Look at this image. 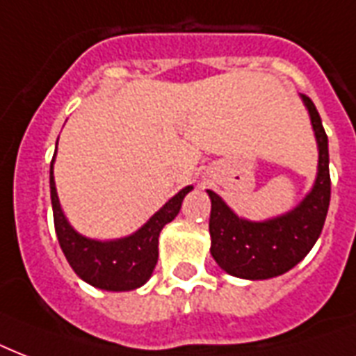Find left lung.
Segmentation results:
<instances>
[{"instance_id":"1","label":"left lung","mask_w":356,"mask_h":356,"mask_svg":"<svg viewBox=\"0 0 356 356\" xmlns=\"http://www.w3.org/2000/svg\"><path fill=\"white\" fill-rule=\"evenodd\" d=\"M301 96L312 118L319 148L318 178L310 195L286 216L250 222L239 219L219 195L208 191L211 256L234 277L264 280L290 271L310 252L323 230L330 202L329 139L314 102L307 95Z\"/></svg>"}]
</instances>
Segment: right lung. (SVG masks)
Masks as SVG:
<instances>
[{
  "label": "right lung",
  "instance_id": "add662e5",
  "mask_svg": "<svg viewBox=\"0 0 356 356\" xmlns=\"http://www.w3.org/2000/svg\"><path fill=\"white\" fill-rule=\"evenodd\" d=\"M55 159V156H54ZM54 159L49 165V193L54 208V225L57 239L66 260L76 275L95 288L109 291H128L147 282L158 264V238L161 228L180 211L181 200L193 187H184L170 198L150 221L128 238L117 241H96L83 238L74 230L63 216L54 181Z\"/></svg>",
  "mask_w": 356,
  "mask_h": 356
}]
</instances>
